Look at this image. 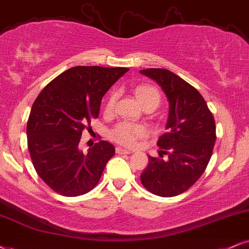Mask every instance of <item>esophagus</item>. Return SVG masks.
<instances>
[{
    "instance_id": "34e87169",
    "label": "esophagus",
    "mask_w": 249,
    "mask_h": 249,
    "mask_svg": "<svg viewBox=\"0 0 249 249\" xmlns=\"http://www.w3.org/2000/svg\"><path fill=\"white\" fill-rule=\"evenodd\" d=\"M115 151H116V153H119V155H128V153H131L130 150L121 148V146H118V148L115 149Z\"/></svg>"
}]
</instances>
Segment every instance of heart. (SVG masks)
<instances>
[{
    "label": "heart",
    "mask_w": 249,
    "mask_h": 249,
    "mask_svg": "<svg viewBox=\"0 0 249 249\" xmlns=\"http://www.w3.org/2000/svg\"><path fill=\"white\" fill-rule=\"evenodd\" d=\"M135 96L140 101L143 107L149 105V104H156L158 106L159 100H160V94L157 89L151 87V85H140L135 89ZM116 103V94L113 93L107 101L106 110L112 112L114 109ZM146 134V129L143 125L130 124L127 122L120 124L118 127L113 130V137L116 142L124 144V145H133L135 141L140 137H143Z\"/></svg>",
    "instance_id": "1"
}]
</instances>
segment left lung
Listing matches in <instances>:
<instances>
[{
  "label": "left lung",
  "mask_w": 249,
  "mask_h": 249,
  "mask_svg": "<svg viewBox=\"0 0 249 249\" xmlns=\"http://www.w3.org/2000/svg\"><path fill=\"white\" fill-rule=\"evenodd\" d=\"M155 81L168 100L166 133L159 137V157H149L141 174L152 194L172 197L186 192L203 174L216 142V124L204 98L194 87L167 69L140 71Z\"/></svg>",
  "instance_id": "left-lung-1"
}]
</instances>
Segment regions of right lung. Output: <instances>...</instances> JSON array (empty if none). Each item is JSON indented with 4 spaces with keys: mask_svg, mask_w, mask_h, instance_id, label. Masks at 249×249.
Returning <instances> with one entry per match:
<instances>
[{
    "mask_svg": "<svg viewBox=\"0 0 249 249\" xmlns=\"http://www.w3.org/2000/svg\"><path fill=\"white\" fill-rule=\"evenodd\" d=\"M128 68L72 67L46 85L33 103L27 146L38 176L54 192L78 196L94 188L114 145L100 141L83 153L82 131L99 115L103 97Z\"/></svg>",
    "mask_w": 249,
    "mask_h": 249,
    "instance_id": "right-lung-1",
    "label": "right lung"
}]
</instances>
